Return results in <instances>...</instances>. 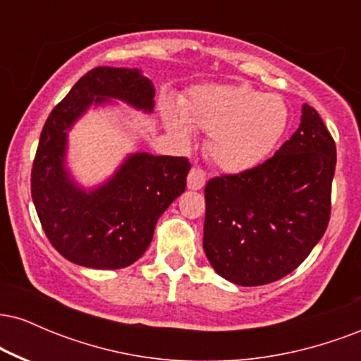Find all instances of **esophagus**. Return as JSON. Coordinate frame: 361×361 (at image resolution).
Listing matches in <instances>:
<instances>
[{
	"label": "esophagus",
	"instance_id": "esophagus-1",
	"mask_svg": "<svg viewBox=\"0 0 361 361\" xmlns=\"http://www.w3.org/2000/svg\"><path fill=\"white\" fill-rule=\"evenodd\" d=\"M205 185V173L198 168H192L188 173V188L190 190H202Z\"/></svg>",
	"mask_w": 361,
	"mask_h": 361
}]
</instances>
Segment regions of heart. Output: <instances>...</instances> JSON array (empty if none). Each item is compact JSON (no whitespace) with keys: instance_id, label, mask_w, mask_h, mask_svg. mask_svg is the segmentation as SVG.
Returning a JSON list of instances; mask_svg holds the SVG:
<instances>
[{"instance_id":"heart-1","label":"heart","mask_w":361,"mask_h":361,"mask_svg":"<svg viewBox=\"0 0 361 361\" xmlns=\"http://www.w3.org/2000/svg\"><path fill=\"white\" fill-rule=\"evenodd\" d=\"M185 117L210 134L207 157L219 171L241 175L256 169L279 147L288 123V110L276 94H263L244 85L197 86L185 98ZM166 126L185 137L188 127L175 111Z\"/></svg>"}]
</instances>
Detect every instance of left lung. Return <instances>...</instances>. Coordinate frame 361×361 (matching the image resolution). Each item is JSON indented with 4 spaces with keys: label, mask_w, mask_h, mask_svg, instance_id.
Here are the masks:
<instances>
[{
    "label": "left lung",
    "mask_w": 361,
    "mask_h": 361,
    "mask_svg": "<svg viewBox=\"0 0 361 361\" xmlns=\"http://www.w3.org/2000/svg\"><path fill=\"white\" fill-rule=\"evenodd\" d=\"M336 144L319 114L302 105L300 126L275 156L205 186L204 251L222 279L256 287L283 279L326 233Z\"/></svg>",
    "instance_id": "1"
}]
</instances>
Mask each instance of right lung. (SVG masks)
Instances as JSON below:
<instances>
[{
  "mask_svg": "<svg viewBox=\"0 0 361 361\" xmlns=\"http://www.w3.org/2000/svg\"><path fill=\"white\" fill-rule=\"evenodd\" d=\"M154 94L140 69L100 66L73 86L45 122L32 168V200L49 241L71 263L118 270L137 261L157 219L185 192L186 157L134 152L93 188L78 183L68 168L69 130L91 106L122 102L152 114Z\"/></svg>",
  "mask_w": 361,
  "mask_h": 361,
  "instance_id": "obj_1",
  "label": "right lung"
}]
</instances>
